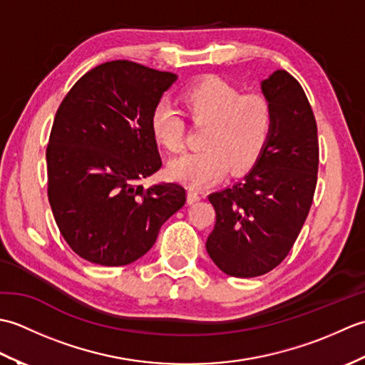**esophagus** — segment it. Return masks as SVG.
<instances>
[{"mask_svg":"<svg viewBox=\"0 0 365 365\" xmlns=\"http://www.w3.org/2000/svg\"><path fill=\"white\" fill-rule=\"evenodd\" d=\"M199 199H200V192L190 188L188 190V204H195V202H197Z\"/></svg>","mask_w":365,"mask_h":365,"instance_id":"1","label":"esophagus"}]
</instances>
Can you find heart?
<instances>
[{
	"label": "heart",
	"mask_w": 365,
	"mask_h": 365,
	"mask_svg": "<svg viewBox=\"0 0 365 365\" xmlns=\"http://www.w3.org/2000/svg\"><path fill=\"white\" fill-rule=\"evenodd\" d=\"M180 105L191 123L204 125V147L170 161V178L200 188L220 178L227 168L230 174H243L257 165L273 130V111L265 97L243 94L234 84L210 76L183 89ZM150 131L165 150L182 149L185 123L169 105L153 108Z\"/></svg>",
	"instance_id": "obj_1"
}]
</instances>
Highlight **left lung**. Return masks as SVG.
<instances>
[{"label": "left lung", "instance_id": "left-lung-1", "mask_svg": "<svg viewBox=\"0 0 365 365\" xmlns=\"http://www.w3.org/2000/svg\"><path fill=\"white\" fill-rule=\"evenodd\" d=\"M262 92L273 111L265 152L243 180L208 195L216 221L207 252L234 277L262 276L287 257L317 187V122L301 84L276 71L262 81Z\"/></svg>", "mask_w": 365, "mask_h": 365}]
</instances>
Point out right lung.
<instances>
[{"mask_svg": "<svg viewBox=\"0 0 365 365\" xmlns=\"http://www.w3.org/2000/svg\"><path fill=\"white\" fill-rule=\"evenodd\" d=\"M175 78L110 61L84 73L61 102L46 145L48 200L61 235L81 259L128 265L187 202L178 183L139 185L161 168L150 114Z\"/></svg>", "mask_w": 365, "mask_h": 365, "instance_id": "obj_1", "label": "right lung"}]
</instances>
